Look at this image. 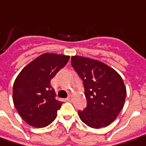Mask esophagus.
I'll return each instance as SVG.
<instances>
[{
  "label": "esophagus",
  "mask_w": 146,
  "mask_h": 146,
  "mask_svg": "<svg viewBox=\"0 0 146 146\" xmlns=\"http://www.w3.org/2000/svg\"><path fill=\"white\" fill-rule=\"evenodd\" d=\"M72 100H73V97H72V95H70L69 98L66 99V101H68V102H71Z\"/></svg>",
  "instance_id": "1"
}]
</instances>
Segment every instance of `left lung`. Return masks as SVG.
Returning <instances> with one entry per match:
<instances>
[{"instance_id":"8db88e82","label":"left lung","mask_w":146,"mask_h":146,"mask_svg":"<svg viewBox=\"0 0 146 146\" xmlns=\"http://www.w3.org/2000/svg\"><path fill=\"white\" fill-rule=\"evenodd\" d=\"M72 66L84 83L87 106L78 111L81 120L94 129L106 127L117 118L126 98V87L115 69L101 60L72 56Z\"/></svg>"}]
</instances>
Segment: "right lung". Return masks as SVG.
Returning <instances> with one entry per match:
<instances>
[{
    "label": "right lung",
    "instance_id": "1",
    "mask_svg": "<svg viewBox=\"0 0 146 146\" xmlns=\"http://www.w3.org/2000/svg\"><path fill=\"white\" fill-rule=\"evenodd\" d=\"M69 56L45 52L25 66L13 87V101L21 118L35 128L55 120L62 102L55 99L50 81L65 66Z\"/></svg>",
    "mask_w": 146,
    "mask_h": 146
}]
</instances>
